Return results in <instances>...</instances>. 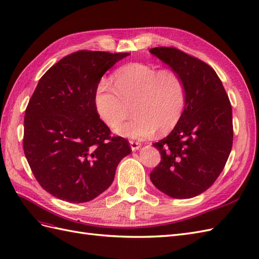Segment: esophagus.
<instances>
[{
    "label": "esophagus",
    "instance_id": "obj_1",
    "mask_svg": "<svg viewBox=\"0 0 259 259\" xmlns=\"http://www.w3.org/2000/svg\"><path fill=\"white\" fill-rule=\"evenodd\" d=\"M130 148L132 151H137L141 148V143L136 142V141H130Z\"/></svg>",
    "mask_w": 259,
    "mask_h": 259
}]
</instances>
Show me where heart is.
<instances>
[{
	"instance_id": "heart-1",
	"label": "heart",
	"mask_w": 259,
	"mask_h": 259,
	"mask_svg": "<svg viewBox=\"0 0 259 259\" xmlns=\"http://www.w3.org/2000/svg\"><path fill=\"white\" fill-rule=\"evenodd\" d=\"M115 86L107 78L97 82L93 103L98 118L115 128L130 114L135 117L116 128V134L128 139H145L158 130L166 135L183 117L186 106V84L171 69L132 62L120 66L114 74Z\"/></svg>"
}]
</instances>
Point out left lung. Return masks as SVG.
Here are the masks:
<instances>
[{
    "label": "left lung",
    "mask_w": 259,
    "mask_h": 259,
    "mask_svg": "<svg viewBox=\"0 0 259 259\" xmlns=\"http://www.w3.org/2000/svg\"><path fill=\"white\" fill-rule=\"evenodd\" d=\"M150 54L180 73L187 90L180 122L166 138L153 143L161 163L150 174L151 182L171 198H193L215 182L231 153V103L221 79L207 63L175 48H152Z\"/></svg>",
    "instance_id": "obj_1"
}]
</instances>
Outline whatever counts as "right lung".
<instances>
[{"mask_svg":"<svg viewBox=\"0 0 259 259\" xmlns=\"http://www.w3.org/2000/svg\"><path fill=\"white\" fill-rule=\"evenodd\" d=\"M128 52L77 51L39 79L24 119V153L40 186L61 200L82 203L107 189L131 153L129 142L110 137L93 96L97 82Z\"/></svg>","mask_w":259,"mask_h":259,"instance_id":"right-lung-1","label":"right lung"}]
</instances>
